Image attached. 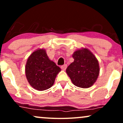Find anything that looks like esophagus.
I'll return each mask as SVG.
<instances>
[{
  "instance_id": "34e87169",
  "label": "esophagus",
  "mask_w": 123,
  "mask_h": 123,
  "mask_svg": "<svg viewBox=\"0 0 123 123\" xmlns=\"http://www.w3.org/2000/svg\"><path fill=\"white\" fill-rule=\"evenodd\" d=\"M67 67V64H64V65H62V66H61V69L63 70H65V69H66Z\"/></svg>"
}]
</instances>
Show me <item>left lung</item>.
<instances>
[{"label": "left lung", "mask_w": 123, "mask_h": 123, "mask_svg": "<svg viewBox=\"0 0 123 123\" xmlns=\"http://www.w3.org/2000/svg\"><path fill=\"white\" fill-rule=\"evenodd\" d=\"M74 62L68 67L66 72L75 86L86 88L92 86L98 78L100 67L98 60L86 48L74 52Z\"/></svg>", "instance_id": "obj_1"}]
</instances>
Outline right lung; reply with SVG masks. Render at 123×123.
Listing matches in <instances>:
<instances>
[{
	"label": "right lung",
	"mask_w": 123,
	"mask_h": 123,
	"mask_svg": "<svg viewBox=\"0 0 123 123\" xmlns=\"http://www.w3.org/2000/svg\"><path fill=\"white\" fill-rule=\"evenodd\" d=\"M60 68L51 61L46 50L39 49L28 57L25 67V73L28 83L38 91L50 88L54 85Z\"/></svg>",
	"instance_id": "right-lung-1"
}]
</instances>
